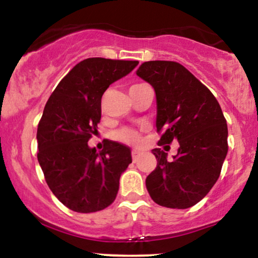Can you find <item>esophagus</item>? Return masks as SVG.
Returning <instances> with one entry per match:
<instances>
[{"label": "esophagus", "instance_id": "obj_1", "mask_svg": "<svg viewBox=\"0 0 258 258\" xmlns=\"http://www.w3.org/2000/svg\"><path fill=\"white\" fill-rule=\"evenodd\" d=\"M139 155H141V152H139L138 149H133L132 150V160L133 161H137L138 160V158H139Z\"/></svg>", "mask_w": 258, "mask_h": 258}]
</instances>
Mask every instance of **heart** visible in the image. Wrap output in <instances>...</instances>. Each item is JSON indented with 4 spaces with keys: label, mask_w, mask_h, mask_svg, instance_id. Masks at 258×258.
<instances>
[{
    "label": "heart",
    "mask_w": 258,
    "mask_h": 258,
    "mask_svg": "<svg viewBox=\"0 0 258 258\" xmlns=\"http://www.w3.org/2000/svg\"><path fill=\"white\" fill-rule=\"evenodd\" d=\"M139 85H142V84L133 85V86H131V88L137 87V86H139ZM115 137H116L121 142H125V143H130V144L137 143V142H139V139H141L139 133L136 131V130L130 128V127L121 128L120 131H117L116 133H115Z\"/></svg>",
    "instance_id": "b5f03b06"
}]
</instances>
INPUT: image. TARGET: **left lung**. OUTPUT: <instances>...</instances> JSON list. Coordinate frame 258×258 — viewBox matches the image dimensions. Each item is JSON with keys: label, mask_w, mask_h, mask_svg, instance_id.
<instances>
[{"label": "left lung", "mask_w": 258, "mask_h": 258, "mask_svg": "<svg viewBox=\"0 0 258 258\" xmlns=\"http://www.w3.org/2000/svg\"><path fill=\"white\" fill-rule=\"evenodd\" d=\"M136 74L156 93L159 146L178 141L172 161L160 148L158 160L146 179L150 198L160 206L188 209L211 190L221 174L228 152L227 121L220 103L182 64L170 60L144 61Z\"/></svg>", "instance_id": "obj_1"}]
</instances>
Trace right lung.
Listing matches in <instances>:
<instances>
[{
  "label": "right lung",
  "instance_id": "right-lung-1",
  "mask_svg": "<svg viewBox=\"0 0 258 258\" xmlns=\"http://www.w3.org/2000/svg\"><path fill=\"white\" fill-rule=\"evenodd\" d=\"M137 60L87 58L61 79L37 127V160L52 193L80 214L114 203L120 176L132 162L128 147L106 141L102 152L88 147L102 116V96Z\"/></svg>",
  "mask_w": 258,
  "mask_h": 258
}]
</instances>
